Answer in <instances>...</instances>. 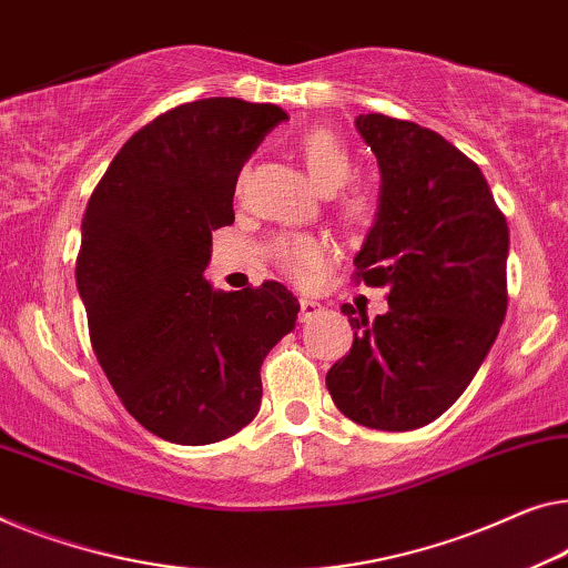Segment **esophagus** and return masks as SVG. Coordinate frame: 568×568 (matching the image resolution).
<instances>
[{"label":"esophagus","mask_w":568,"mask_h":568,"mask_svg":"<svg viewBox=\"0 0 568 568\" xmlns=\"http://www.w3.org/2000/svg\"><path fill=\"white\" fill-rule=\"evenodd\" d=\"M321 313V303H316V301H308V298H303L301 301V321H311V318H316Z\"/></svg>","instance_id":"1"}]
</instances>
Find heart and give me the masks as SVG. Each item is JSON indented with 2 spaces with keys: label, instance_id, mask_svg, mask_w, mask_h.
Returning a JSON list of instances; mask_svg holds the SVG:
<instances>
[{
  "label": "heart",
  "instance_id": "b5f03b06",
  "mask_svg": "<svg viewBox=\"0 0 568 568\" xmlns=\"http://www.w3.org/2000/svg\"><path fill=\"white\" fill-rule=\"evenodd\" d=\"M298 155L306 173L318 191L334 193L349 183L354 163L349 150L332 130H311L298 140ZM338 214L349 224H367L375 214V203L362 191H352L338 199ZM273 257L293 281L306 283L311 275L328 260L326 242L308 234H287L273 242Z\"/></svg>",
  "mask_w": 568,
  "mask_h": 568
}]
</instances>
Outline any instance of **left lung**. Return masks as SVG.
I'll return each instance as SVG.
<instances>
[{"label": "left lung", "mask_w": 568, "mask_h": 568, "mask_svg": "<svg viewBox=\"0 0 568 568\" xmlns=\"http://www.w3.org/2000/svg\"><path fill=\"white\" fill-rule=\"evenodd\" d=\"M357 130L383 185L354 277L387 287L390 308H342L354 344L326 387L359 426L413 430L452 408L500 334L510 232L477 163L442 134L385 114H359Z\"/></svg>", "instance_id": "8db88e82"}]
</instances>
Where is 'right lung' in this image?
Segmentation results:
<instances>
[{
	"label": "right lung",
	"mask_w": 568,
	"mask_h": 568,
	"mask_svg": "<svg viewBox=\"0 0 568 568\" xmlns=\"http://www.w3.org/2000/svg\"><path fill=\"white\" fill-rule=\"evenodd\" d=\"M285 120L232 97L175 106L124 142L83 214L75 285L91 346L130 416L171 444L247 426L262 359L298 318L281 283L224 293L203 277L242 165Z\"/></svg>",
	"instance_id": "obj_1"
}]
</instances>
